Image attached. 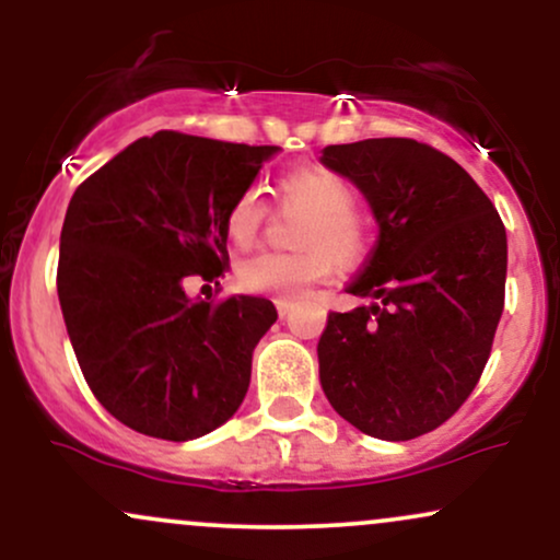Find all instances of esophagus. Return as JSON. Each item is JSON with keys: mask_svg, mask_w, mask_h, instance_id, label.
Listing matches in <instances>:
<instances>
[{"mask_svg": "<svg viewBox=\"0 0 560 560\" xmlns=\"http://www.w3.org/2000/svg\"><path fill=\"white\" fill-rule=\"evenodd\" d=\"M289 307H292V305H289L287 300H276V311H279V316H281V318H287V316H289Z\"/></svg>", "mask_w": 560, "mask_h": 560, "instance_id": "34e87169", "label": "esophagus"}]
</instances>
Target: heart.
Masks as SVG:
<instances>
[{
    "label": "heart",
    "mask_w": 560,
    "mask_h": 560,
    "mask_svg": "<svg viewBox=\"0 0 560 560\" xmlns=\"http://www.w3.org/2000/svg\"><path fill=\"white\" fill-rule=\"evenodd\" d=\"M276 197L289 210L307 218L302 221V255H258L236 268L242 289L289 300L300 298L318 281L334 273V258L355 262L365 253V223L358 215V195L347 178L324 165H302L287 171L276 184ZM266 202L255 189L236 195L226 210V236L236 249H249L258 242Z\"/></svg>",
    "instance_id": "1"
}]
</instances>
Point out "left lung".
Returning a JSON list of instances; mask_svg holds the SVG:
<instances>
[{
	"instance_id": "obj_1",
	"label": "left lung",
	"mask_w": 560,
	"mask_h": 560,
	"mask_svg": "<svg viewBox=\"0 0 560 560\" xmlns=\"http://www.w3.org/2000/svg\"><path fill=\"white\" fill-rule=\"evenodd\" d=\"M376 218L363 271L371 305L329 313L318 374L331 408L376 440L445 423L477 387L503 316L508 242L490 197L453 158L416 139L326 147Z\"/></svg>"
}]
</instances>
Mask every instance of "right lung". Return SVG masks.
Here are the masks:
<instances>
[{"label":"right lung","instance_id":"add662e5","mask_svg":"<svg viewBox=\"0 0 560 560\" xmlns=\"http://www.w3.org/2000/svg\"><path fill=\"white\" fill-rule=\"evenodd\" d=\"M279 147L158 131L73 191L57 294L89 389L133 432L186 442L236 413L271 300H191L229 262L226 210Z\"/></svg>","mask_w":560,"mask_h":560}]
</instances>
